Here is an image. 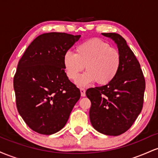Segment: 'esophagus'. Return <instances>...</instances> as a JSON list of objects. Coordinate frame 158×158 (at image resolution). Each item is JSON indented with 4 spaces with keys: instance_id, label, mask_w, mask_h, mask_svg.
Returning a JSON list of instances; mask_svg holds the SVG:
<instances>
[{
    "instance_id": "obj_1",
    "label": "esophagus",
    "mask_w": 158,
    "mask_h": 158,
    "mask_svg": "<svg viewBox=\"0 0 158 158\" xmlns=\"http://www.w3.org/2000/svg\"><path fill=\"white\" fill-rule=\"evenodd\" d=\"M80 92H81V97H85V89L83 88H80Z\"/></svg>"
}]
</instances>
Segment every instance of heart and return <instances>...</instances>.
Returning <instances> with one entry per match:
<instances>
[{"label": "heart", "instance_id": "heart-1", "mask_svg": "<svg viewBox=\"0 0 158 158\" xmlns=\"http://www.w3.org/2000/svg\"><path fill=\"white\" fill-rule=\"evenodd\" d=\"M120 64L118 50L99 39L84 41L76 48L75 54L68 52L63 57L65 73L70 80H77L85 66L87 71L77 80L80 86L94 81L99 85L109 84L118 73Z\"/></svg>", "mask_w": 158, "mask_h": 158}]
</instances>
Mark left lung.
Masks as SVG:
<instances>
[{
    "instance_id": "obj_1",
    "label": "left lung",
    "mask_w": 158,
    "mask_h": 158,
    "mask_svg": "<svg viewBox=\"0 0 158 158\" xmlns=\"http://www.w3.org/2000/svg\"><path fill=\"white\" fill-rule=\"evenodd\" d=\"M115 41L121 57L117 75L109 84L88 88L92 126L100 133L118 136L131 128L141 112L146 81L138 60L125 40L117 33H102Z\"/></svg>"
}]
</instances>
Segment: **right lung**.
Returning a JSON list of instances; mask_svg holds the SVG:
<instances>
[{"label":"right lung","instance_id":"add662e5","mask_svg":"<svg viewBox=\"0 0 158 158\" xmlns=\"http://www.w3.org/2000/svg\"><path fill=\"white\" fill-rule=\"evenodd\" d=\"M80 35L49 32L35 38L18 64L13 86L16 107L34 131L50 135L60 131L80 98L68 79L63 57Z\"/></svg>","mask_w":158,"mask_h":158}]
</instances>
